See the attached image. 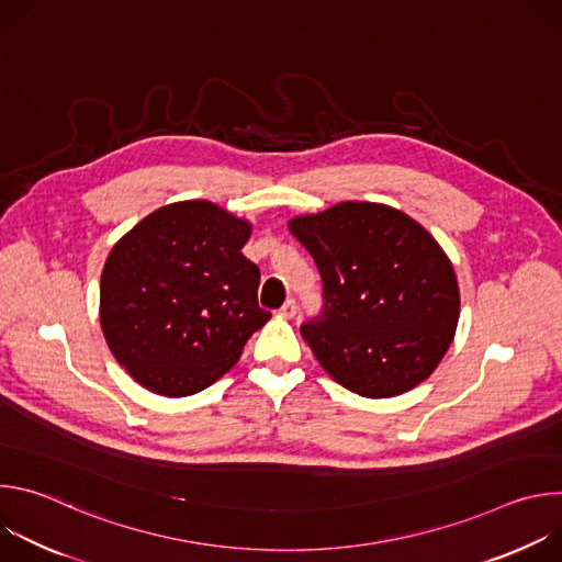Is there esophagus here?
<instances>
[{"mask_svg":"<svg viewBox=\"0 0 562 562\" xmlns=\"http://www.w3.org/2000/svg\"><path fill=\"white\" fill-rule=\"evenodd\" d=\"M295 313H297V306H295V302H293V300H286V302H284V306L278 311V315H280V317H284V319H293V317H295Z\"/></svg>","mask_w":562,"mask_h":562,"instance_id":"34e87169","label":"esophagus"}]
</instances>
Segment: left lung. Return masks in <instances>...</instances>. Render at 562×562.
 <instances>
[{
    "instance_id": "8db88e82",
    "label": "left lung",
    "mask_w": 562,
    "mask_h": 562,
    "mask_svg": "<svg viewBox=\"0 0 562 562\" xmlns=\"http://www.w3.org/2000/svg\"><path fill=\"white\" fill-rule=\"evenodd\" d=\"M325 282V311L300 334L345 389L393 397L425 382L460 317L451 260L407 213L340 202L289 220Z\"/></svg>"
}]
</instances>
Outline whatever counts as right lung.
Here are the masks:
<instances>
[{
	"label": "right lung",
	"instance_id": "add662e5",
	"mask_svg": "<svg viewBox=\"0 0 562 562\" xmlns=\"http://www.w3.org/2000/svg\"><path fill=\"white\" fill-rule=\"evenodd\" d=\"M251 222L206 200L148 213L113 245L100 280V325L144 389L193 395L220 380L271 313L260 269L243 256Z\"/></svg>",
	"mask_w": 562,
	"mask_h": 562
}]
</instances>
